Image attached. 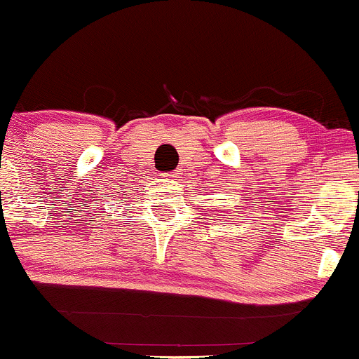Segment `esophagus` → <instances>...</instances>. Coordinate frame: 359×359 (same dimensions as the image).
Instances as JSON below:
<instances>
[{
  "instance_id": "34e87169",
  "label": "esophagus",
  "mask_w": 359,
  "mask_h": 359,
  "mask_svg": "<svg viewBox=\"0 0 359 359\" xmlns=\"http://www.w3.org/2000/svg\"><path fill=\"white\" fill-rule=\"evenodd\" d=\"M164 176H165V178H175V176H176V175H175V172H165V175H164Z\"/></svg>"
}]
</instances>
